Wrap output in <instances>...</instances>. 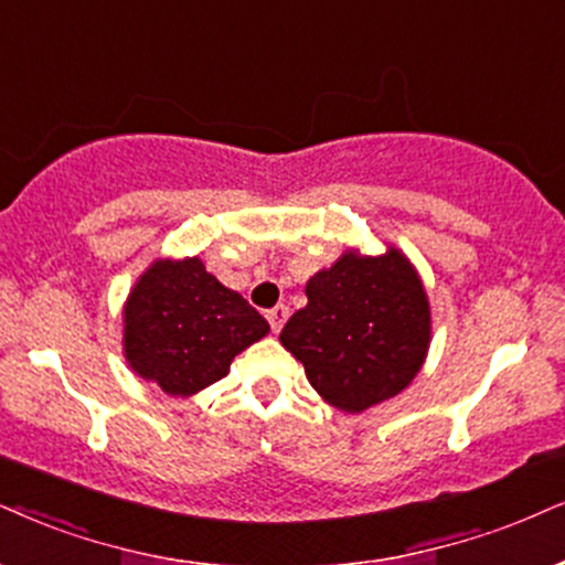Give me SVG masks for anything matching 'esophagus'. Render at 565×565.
<instances>
[{
  "label": "esophagus",
  "instance_id": "1",
  "mask_svg": "<svg viewBox=\"0 0 565 565\" xmlns=\"http://www.w3.org/2000/svg\"><path fill=\"white\" fill-rule=\"evenodd\" d=\"M288 317H290L288 306H275V309H269L267 311V322L271 327V332H280L282 324L288 322Z\"/></svg>",
  "mask_w": 565,
  "mask_h": 565
}]
</instances>
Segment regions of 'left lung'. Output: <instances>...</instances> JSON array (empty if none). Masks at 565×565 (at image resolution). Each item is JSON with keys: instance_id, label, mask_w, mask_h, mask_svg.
I'll use <instances>...</instances> for the list:
<instances>
[{"instance_id": "obj_1", "label": "left lung", "mask_w": 565, "mask_h": 565, "mask_svg": "<svg viewBox=\"0 0 565 565\" xmlns=\"http://www.w3.org/2000/svg\"><path fill=\"white\" fill-rule=\"evenodd\" d=\"M306 296L309 303L288 319L280 343L327 403L359 414L416 377L429 345V303L401 250H348L306 282Z\"/></svg>"}]
</instances>
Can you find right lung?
<instances>
[{"label":"right lung","mask_w":565,"mask_h":565,"mask_svg":"<svg viewBox=\"0 0 565 565\" xmlns=\"http://www.w3.org/2000/svg\"><path fill=\"white\" fill-rule=\"evenodd\" d=\"M267 332V319L196 256L154 262L125 303V356L170 395L214 385Z\"/></svg>","instance_id":"obj_1"}]
</instances>
